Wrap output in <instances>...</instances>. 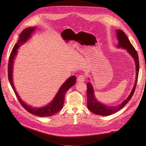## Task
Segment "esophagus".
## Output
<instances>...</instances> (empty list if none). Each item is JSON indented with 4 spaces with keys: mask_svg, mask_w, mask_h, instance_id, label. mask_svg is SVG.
<instances>
[{
    "mask_svg": "<svg viewBox=\"0 0 146 146\" xmlns=\"http://www.w3.org/2000/svg\"><path fill=\"white\" fill-rule=\"evenodd\" d=\"M85 76L83 75V74L79 75L78 77V79H77V80L78 82H84V81H85Z\"/></svg>",
    "mask_w": 146,
    "mask_h": 146,
    "instance_id": "34e87169",
    "label": "esophagus"
}]
</instances>
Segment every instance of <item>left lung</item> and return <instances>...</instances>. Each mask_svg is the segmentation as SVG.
I'll return each mask as SVG.
<instances>
[{
    "label": "left lung",
    "mask_w": 146,
    "mask_h": 146,
    "mask_svg": "<svg viewBox=\"0 0 146 146\" xmlns=\"http://www.w3.org/2000/svg\"><path fill=\"white\" fill-rule=\"evenodd\" d=\"M117 38L118 41V44L117 45L118 48H122V49H125L129 54L135 62V71H136V76L135 80L134 83V85L132 89L131 93L128 95V98L124 100L122 103L119 104L117 106H107L106 105L102 104L99 102L97 99L95 98V92L93 86L92 85L91 83L88 82L87 83V101H88V108L89 111L94 113H96L98 115L101 116H108L112 115L114 113L119 111L121 108L128 102V101L131 99L132 96L133 95L134 91L136 88L137 82L138 79V76H139V60L138 54L135 49L134 48L133 45L129 41L128 37L125 34L121 29H117L116 31Z\"/></svg>",
    "instance_id": "8db88e82"
}]
</instances>
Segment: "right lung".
Listing matches in <instances>:
<instances>
[{"label": "right lung", "mask_w": 146, "mask_h": 146, "mask_svg": "<svg viewBox=\"0 0 146 146\" xmlns=\"http://www.w3.org/2000/svg\"><path fill=\"white\" fill-rule=\"evenodd\" d=\"M36 27H29L28 28L25 29L22 33L20 34L19 39L17 43L15 44L12 50V52L10 54V57L9 58V63H8V79L11 85L14 90V92L18 98V100L22 106L29 113L35 115L36 116L45 117H51L55 113L58 112L63 108L64 101V96L66 92L70 89L72 86H73L76 80V78L74 76H72L71 77H69L61 86L59 90H58L57 93L56 94L54 98H53L52 100L46 106L40 108H35L28 105L25 104L22 99L20 98L17 90H15V88L13 84V63L14 60L16 57L18 49L19 48L20 46L26 42L29 38L31 36L32 34L35 31Z\"/></svg>", "instance_id": "obj_1"}]
</instances>
